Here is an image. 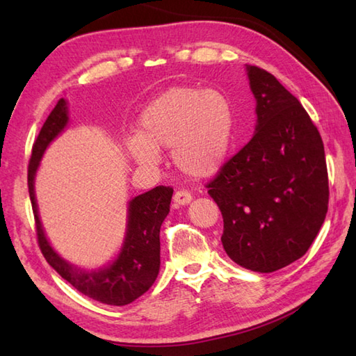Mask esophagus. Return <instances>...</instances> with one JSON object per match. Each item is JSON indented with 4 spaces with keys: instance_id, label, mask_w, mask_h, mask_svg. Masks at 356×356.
I'll return each instance as SVG.
<instances>
[{
    "instance_id": "34e87169",
    "label": "esophagus",
    "mask_w": 356,
    "mask_h": 356,
    "mask_svg": "<svg viewBox=\"0 0 356 356\" xmlns=\"http://www.w3.org/2000/svg\"><path fill=\"white\" fill-rule=\"evenodd\" d=\"M191 200H193V195L190 191H186V190L176 191V194H174V202H176L177 205H188Z\"/></svg>"
}]
</instances>
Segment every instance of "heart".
<instances>
[{
	"label": "heart",
	"instance_id": "heart-1",
	"mask_svg": "<svg viewBox=\"0 0 356 356\" xmlns=\"http://www.w3.org/2000/svg\"><path fill=\"white\" fill-rule=\"evenodd\" d=\"M234 110L217 88L176 86L143 110L139 136L128 139V153L140 165H156L161 148L172 147L174 165L190 177H208L222 163L232 142Z\"/></svg>",
	"mask_w": 356,
	"mask_h": 356
}]
</instances>
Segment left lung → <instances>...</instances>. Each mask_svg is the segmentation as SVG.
<instances>
[{
	"mask_svg": "<svg viewBox=\"0 0 356 356\" xmlns=\"http://www.w3.org/2000/svg\"><path fill=\"white\" fill-rule=\"evenodd\" d=\"M254 138L207 184L223 216L229 259L274 272L303 257L326 218L329 177L318 128L275 76L248 65Z\"/></svg>",
	"mask_w": 356,
	"mask_h": 356,
	"instance_id": "left-lung-1",
	"label": "left lung"
}]
</instances>
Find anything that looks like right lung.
I'll list each match as a JSON object with an SVG mask.
<instances>
[{
  "mask_svg": "<svg viewBox=\"0 0 356 356\" xmlns=\"http://www.w3.org/2000/svg\"><path fill=\"white\" fill-rule=\"evenodd\" d=\"M67 102L59 99L38 134L32 147L29 162L27 184L30 202L35 216L38 245L44 259L59 275L67 280L74 289L86 297L101 301L104 305L125 306L145 293L156 282L161 268V226L170 213L172 197L171 186H156L130 202L128 209V229L122 252L111 266L101 270H82L64 261L49 245L38 216L33 180L38 165L49 143L67 125Z\"/></svg>",
  "mask_w": 356,
  "mask_h": 356,
  "instance_id": "add662e5",
  "label": "right lung"
}]
</instances>
